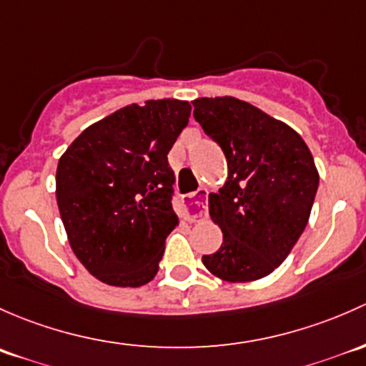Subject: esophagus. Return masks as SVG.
<instances>
[{"mask_svg": "<svg viewBox=\"0 0 366 366\" xmlns=\"http://www.w3.org/2000/svg\"><path fill=\"white\" fill-rule=\"evenodd\" d=\"M187 218L190 222L201 220L208 213V190L206 188H199L194 195H190L187 201Z\"/></svg>", "mask_w": 366, "mask_h": 366, "instance_id": "esophagus-1", "label": "esophagus"}]
</instances>
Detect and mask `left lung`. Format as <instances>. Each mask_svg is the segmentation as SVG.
Instances as JSON below:
<instances>
[{
	"label": "left lung",
	"mask_w": 366,
	"mask_h": 366,
	"mask_svg": "<svg viewBox=\"0 0 366 366\" xmlns=\"http://www.w3.org/2000/svg\"><path fill=\"white\" fill-rule=\"evenodd\" d=\"M194 118L224 152L227 182L209 194V214L224 241L202 262L225 282L267 277L307 227L319 187L301 135L248 102L197 99Z\"/></svg>",
	"instance_id": "8db88e82"
}]
</instances>
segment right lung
Here are the masks:
<instances>
[{"instance_id": "right-lung-1", "label": "right lung", "mask_w": 366, "mask_h": 366, "mask_svg": "<svg viewBox=\"0 0 366 366\" xmlns=\"http://www.w3.org/2000/svg\"><path fill=\"white\" fill-rule=\"evenodd\" d=\"M184 100L132 104L86 128L58 162L56 201L70 247L100 282L153 280L178 225L167 155L188 125Z\"/></svg>"}]
</instances>
